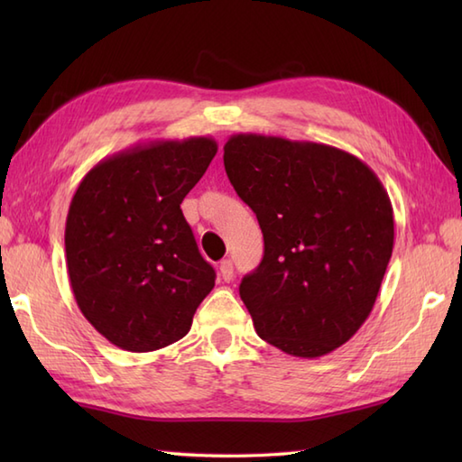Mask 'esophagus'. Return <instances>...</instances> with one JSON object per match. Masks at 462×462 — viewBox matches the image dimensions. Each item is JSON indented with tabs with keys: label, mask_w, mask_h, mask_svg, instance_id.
Segmentation results:
<instances>
[{
	"label": "esophagus",
	"mask_w": 462,
	"mask_h": 462,
	"mask_svg": "<svg viewBox=\"0 0 462 462\" xmlns=\"http://www.w3.org/2000/svg\"><path fill=\"white\" fill-rule=\"evenodd\" d=\"M220 278L224 282H230L234 278V263H232V260L220 262Z\"/></svg>",
	"instance_id": "1"
}]
</instances>
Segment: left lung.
<instances>
[{"mask_svg": "<svg viewBox=\"0 0 462 462\" xmlns=\"http://www.w3.org/2000/svg\"><path fill=\"white\" fill-rule=\"evenodd\" d=\"M224 169L263 234L240 283L256 333L296 357L337 349L369 318L393 252L377 174L336 146L254 133L230 136Z\"/></svg>", "mask_w": 462, "mask_h": 462, "instance_id": "8db88e82", "label": "left lung"}]
</instances>
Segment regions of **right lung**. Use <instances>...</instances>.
<instances>
[{
  "mask_svg": "<svg viewBox=\"0 0 462 462\" xmlns=\"http://www.w3.org/2000/svg\"><path fill=\"white\" fill-rule=\"evenodd\" d=\"M216 151L210 136L136 144L77 186L65 224L69 282L113 346L144 353L179 341L214 288L180 204Z\"/></svg>",
  "mask_w": 462,
  "mask_h": 462,
  "instance_id": "right-lung-1",
  "label": "right lung"
}]
</instances>
